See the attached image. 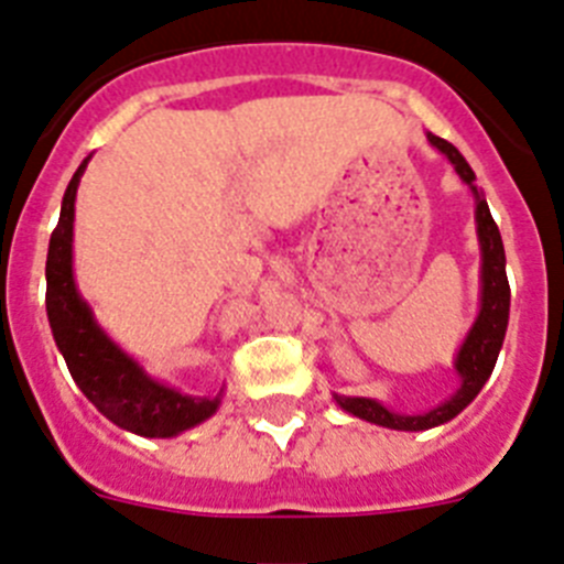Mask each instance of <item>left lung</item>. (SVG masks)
Segmentation results:
<instances>
[{
    "instance_id": "8db88e82",
    "label": "left lung",
    "mask_w": 564,
    "mask_h": 564,
    "mask_svg": "<svg viewBox=\"0 0 564 564\" xmlns=\"http://www.w3.org/2000/svg\"><path fill=\"white\" fill-rule=\"evenodd\" d=\"M430 145L441 151L446 160L453 162L455 174L471 187L475 194V221H478V241H480V312L478 319L471 323L469 334H466L464 345H460L458 357H455V370L460 377V388L455 390L446 402H441L438 408L427 410V413H393V410L384 408L377 399H365V395H334L339 408L345 413L357 415V419L370 421V424H379V427L390 430H430L438 427L444 421L455 419L466 404L480 393V388L486 384V379L491 377L495 370L497 354L503 348L506 326H509V301L511 289L509 278H506V252H503V238L497 230L495 219H491L489 205H486L484 194L475 187V171L469 169V162L460 156V151L453 143H446L444 137L427 134Z\"/></svg>"
}]
</instances>
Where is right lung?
I'll list each match as a JSON object with an SVG mask.
<instances>
[{
	"label": "right lung",
	"instance_id": "1",
	"mask_svg": "<svg viewBox=\"0 0 564 564\" xmlns=\"http://www.w3.org/2000/svg\"><path fill=\"white\" fill-rule=\"evenodd\" d=\"M86 156L69 180L61 216L47 250V317L55 345L84 395L109 421L145 438H171L210 419L221 404L219 395H185L156 382L134 359L106 337L95 323L73 278L75 194L86 171Z\"/></svg>",
	"mask_w": 564,
	"mask_h": 564
}]
</instances>
